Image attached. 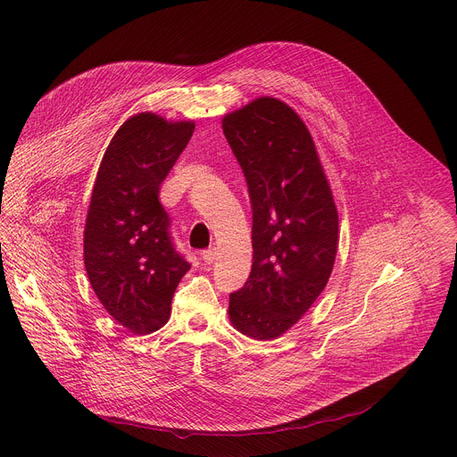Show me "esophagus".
I'll return each mask as SVG.
<instances>
[{"mask_svg": "<svg viewBox=\"0 0 457 457\" xmlns=\"http://www.w3.org/2000/svg\"><path fill=\"white\" fill-rule=\"evenodd\" d=\"M201 258L204 260V264H213V262H215V258H217V251H215L213 247L204 249V251L201 253Z\"/></svg>", "mask_w": 457, "mask_h": 457, "instance_id": "34e87169", "label": "esophagus"}]
</instances>
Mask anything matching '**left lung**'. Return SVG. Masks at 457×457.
I'll return each mask as SVG.
<instances>
[{"instance_id":"8db88e82","label":"left lung","mask_w":457,"mask_h":457,"mask_svg":"<svg viewBox=\"0 0 457 457\" xmlns=\"http://www.w3.org/2000/svg\"><path fill=\"white\" fill-rule=\"evenodd\" d=\"M253 212V266L229 295L235 329L254 340L284 335L328 284L338 212L312 137L298 113L258 97L222 119Z\"/></svg>"}]
</instances>
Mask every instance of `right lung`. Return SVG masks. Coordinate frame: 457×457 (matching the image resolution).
<instances>
[{
    "label": "right lung",
    "instance_id": "1",
    "mask_svg": "<svg viewBox=\"0 0 457 457\" xmlns=\"http://www.w3.org/2000/svg\"><path fill=\"white\" fill-rule=\"evenodd\" d=\"M195 129L143 112L110 141L85 226V268L104 309L128 331L148 335L170 318L171 298L191 268L175 249L159 189Z\"/></svg>",
    "mask_w": 457,
    "mask_h": 457
}]
</instances>
